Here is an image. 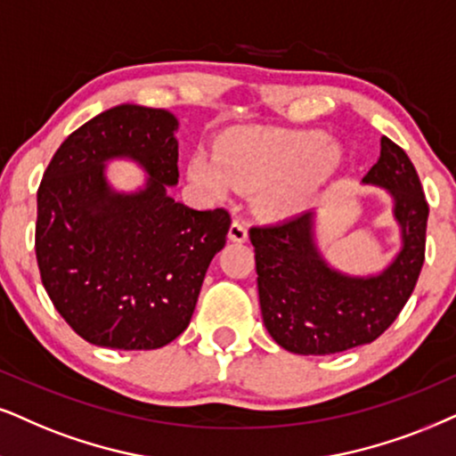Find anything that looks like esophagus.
<instances>
[{
    "label": "esophagus",
    "instance_id": "obj_1",
    "mask_svg": "<svg viewBox=\"0 0 456 456\" xmlns=\"http://www.w3.org/2000/svg\"><path fill=\"white\" fill-rule=\"evenodd\" d=\"M229 240L235 241V244H244L248 240V229L244 227V223L233 221L232 227H229Z\"/></svg>",
    "mask_w": 456,
    "mask_h": 456
}]
</instances>
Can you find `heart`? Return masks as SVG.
Here are the masks:
<instances>
[{"label": "heart", "mask_w": 456, "mask_h": 456, "mask_svg": "<svg viewBox=\"0 0 456 456\" xmlns=\"http://www.w3.org/2000/svg\"><path fill=\"white\" fill-rule=\"evenodd\" d=\"M345 164V151L320 130L248 132L227 138L216 153H193L187 176L223 198L232 187L258 191L269 218H290L318 204Z\"/></svg>", "instance_id": "obj_1"}]
</instances>
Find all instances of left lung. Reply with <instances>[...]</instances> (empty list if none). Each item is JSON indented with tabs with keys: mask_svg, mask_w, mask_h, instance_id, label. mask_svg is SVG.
<instances>
[{
	"mask_svg": "<svg viewBox=\"0 0 456 456\" xmlns=\"http://www.w3.org/2000/svg\"><path fill=\"white\" fill-rule=\"evenodd\" d=\"M362 185L387 191L400 235V248L381 271L360 275L328 263L318 240L320 210L250 229L265 328L290 354L330 355L372 343L417 286L429 206L412 161L383 136L381 155Z\"/></svg>",
	"mask_w": 456,
	"mask_h": 456,
	"instance_id": "8db88e82",
	"label": "left lung"
}]
</instances>
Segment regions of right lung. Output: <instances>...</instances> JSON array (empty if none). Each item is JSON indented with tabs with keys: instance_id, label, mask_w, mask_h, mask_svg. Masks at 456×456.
Instances as JSON below:
<instances>
[{
	"instance_id": "obj_1",
	"label": "right lung",
	"mask_w": 456,
	"mask_h": 456,
	"mask_svg": "<svg viewBox=\"0 0 456 456\" xmlns=\"http://www.w3.org/2000/svg\"><path fill=\"white\" fill-rule=\"evenodd\" d=\"M178 119L124 102L59 147L37 191L36 255L45 292L79 337L109 349H159L191 322L208 265L227 238V210L170 198L178 183ZM132 160L136 190L106 166Z\"/></svg>"
}]
</instances>
